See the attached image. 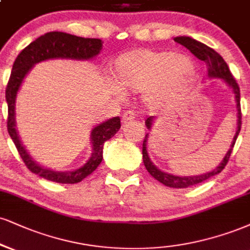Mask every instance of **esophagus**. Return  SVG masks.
I'll return each mask as SVG.
<instances>
[{"label":"esophagus","instance_id":"obj_1","mask_svg":"<svg viewBox=\"0 0 250 250\" xmlns=\"http://www.w3.org/2000/svg\"><path fill=\"white\" fill-rule=\"evenodd\" d=\"M134 119H135V113L133 110H127V112H125V114L122 115V122L125 123H125L133 121Z\"/></svg>","mask_w":250,"mask_h":250}]
</instances>
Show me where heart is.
Masks as SVG:
<instances>
[{
  "mask_svg": "<svg viewBox=\"0 0 250 250\" xmlns=\"http://www.w3.org/2000/svg\"><path fill=\"white\" fill-rule=\"evenodd\" d=\"M117 85L125 91H148L152 106H161L184 94L195 79L190 57L170 50H140L121 56L113 67Z\"/></svg>",
  "mask_w": 250,
  "mask_h": 250,
  "instance_id": "obj_1",
  "label": "heart"
}]
</instances>
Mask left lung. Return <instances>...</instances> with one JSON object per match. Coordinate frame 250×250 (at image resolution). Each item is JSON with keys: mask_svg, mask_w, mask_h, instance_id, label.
<instances>
[{"mask_svg": "<svg viewBox=\"0 0 250 250\" xmlns=\"http://www.w3.org/2000/svg\"><path fill=\"white\" fill-rule=\"evenodd\" d=\"M173 41L176 43H178L183 46H185L186 49L190 50L193 55L197 57L198 59L203 60L206 62L207 70H208V77L209 78H221L233 88L234 93H235V99H236V107H237V130L235 133V136L233 138V142H231L230 149L228 150V152L225 156L224 161L221 162L214 170L211 172H207L205 174H200V176H193V177H178L173 176V174L165 173L163 171H161L152 164V162L150 161L148 151H146V140H148V134L146 135L143 141V148H142V154H143V162L146 165L148 172L154 177L155 179H157L158 182H161L162 184L170 186V188H188V186H193L199 184V183L205 182L206 179L211 178V177L215 176V174L220 173L222 170L225 169L228 161H229L231 150L234 148V144L236 142L237 135H239L240 130H241V104H240V87L237 85L236 80L234 79V77L231 76L229 67L226 64L224 58L219 55L218 52H215L214 50L208 47L207 45L200 43V42L194 41L190 37H176L173 38ZM152 121H154V117H148L146 121V125L148 129L151 128Z\"/></svg>", "mask_w": 250, "mask_h": 250, "instance_id": "obj_1", "label": "left lung"}]
</instances>
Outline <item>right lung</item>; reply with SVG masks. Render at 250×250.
<instances>
[{
	"mask_svg": "<svg viewBox=\"0 0 250 250\" xmlns=\"http://www.w3.org/2000/svg\"><path fill=\"white\" fill-rule=\"evenodd\" d=\"M101 49V39L83 38L65 34V32L52 31L41 36L32 43H30L25 49L21 51V53L15 60L13 71H11L7 88H5V99H7L8 104V133L10 135L11 140L14 141L17 151L26 167L31 172L41 176L42 178L51 180V182L62 183V184H76L86 178L101 163L104 143L119 131V129L121 128V121H120V117L116 116L93 129L92 157L80 169L71 171V172H56V171L44 169V167H39L35 161H32V158L30 157L21 143L19 135L15 129V100H16V94L19 92L21 83H22L25 74L36 62L52 58L91 59L92 57L98 55Z\"/></svg>",
	"mask_w": 250,
	"mask_h": 250,
	"instance_id": "1",
	"label": "right lung"
}]
</instances>
